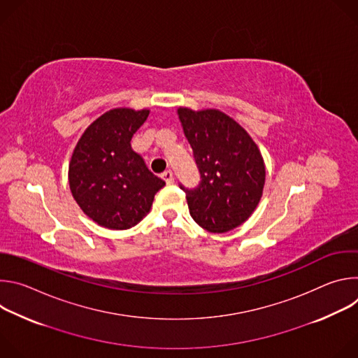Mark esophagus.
<instances>
[{"mask_svg":"<svg viewBox=\"0 0 358 358\" xmlns=\"http://www.w3.org/2000/svg\"><path fill=\"white\" fill-rule=\"evenodd\" d=\"M163 180L167 182V184H173L174 182V176H173V171L171 170H166L163 174H162Z\"/></svg>","mask_w":358,"mask_h":358,"instance_id":"1","label":"esophagus"}]
</instances>
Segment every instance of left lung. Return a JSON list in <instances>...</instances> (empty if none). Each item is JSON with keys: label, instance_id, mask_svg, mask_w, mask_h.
<instances>
[{"label": "left lung", "instance_id": "8db88e82", "mask_svg": "<svg viewBox=\"0 0 358 358\" xmlns=\"http://www.w3.org/2000/svg\"><path fill=\"white\" fill-rule=\"evenodd\" d=\"M178 117L199 173L196 187L180 184L189 214L208 232H228L250 217L262 196L265 164L259 148L220 110L180 108Z\"/></svg>", "mask_w": 358, "mask_h": 358}]
</instances>
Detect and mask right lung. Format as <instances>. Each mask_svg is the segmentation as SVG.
<instances>
[{
  "mask_svg": "<svg viewBox=\"0 0 358 358\" xmlns=\"http://www.w3.org/2000/svg\"><path fill=\"white\" fill-rule=\"evenodd\" d=\"M148 110L113 109L96 119L78 141L69 164V187L82 211L109 229L138 224L166 182L131 148V137Z\"/></svg>",
  "mask_w": 358,
  "mask_h": 358,
  "instance_id": "right-lung-1",
  "label": "right lung"
}]
</instances>
